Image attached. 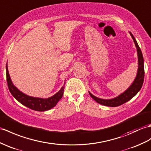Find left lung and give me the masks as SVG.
Segmentation results:
<instances>
[{
  "mask_svg": "<svg viewBox=\"0 0 151 151\" xmlns=\"http://www.w3.org/2000/svg\"><path fill=\"white\" fill-rule=\"evenodd\" d=\"M132 38L135 44L136 47L137 49V52H138V69L137 75H136V78L134 80V82L131 84V86L125 91L124 93L120 94L117 97L114 98L113 99H109V100H105L97 98L95 96L93 95V94L89 92L90 96H91L93 99L95 100L97 103H99L103 106H109V107H117L121 105L124 104V103L127 102L129 100H130L132 99L136 94H137L139 90L141 89L143 80H144V62H143V57L141 50L139 47V45L136 42L135 38L133 36V35L130 32Z\"/></svg>",
  "mask_w": 151,
  "mask_h": 151,
  "instance_id": "left-lung-1",
  "label": "left lung"
}]
</instances>
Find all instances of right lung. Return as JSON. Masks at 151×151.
<instances>
[{
    "instance_id": "obj_1",
    "label": "right lung",
    "mask_w": 151,
    "mask_h": 151,
    "mask_svg": "<svg viewBox=\"0 0 151 151\" xmlns=\"http://www.w3.org/2000/svg\"><path fill=\"white\" fill-rule=\"evenodd\" d=\"M6 78L7 83L10 93L13 96L18 100L20 104L24 106L37 111H45L55 107L58 101L62 99L64 94V86H63L59 91L55 95L47 99H41V98H35L27 96L24 94L13 85L9 75L8 65L6 64Z\"/></svg>"
}]
</instances>
